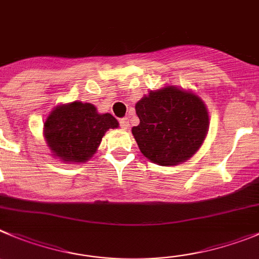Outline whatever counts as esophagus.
Listing matches in <instances>:
<instances>
[{
	"instance_id": "esophagus-1",
	"label": "esophagus",
	"mask_w": 259,
	"mask_h": 259,
	"mask_svg": "<svg viewBox=\"0 0 259 259\" xmlns=\"http://www.w3.org/2000/svg\"><path fill=\"white\" fill-rule=\"evenodd\" d=\"M119 124L123 130H127V128L130 127V120H128V118H122V119L119 120Z\"/></svg>"
}]
</instances>
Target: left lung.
<instances>
[{
    "mask_svg": "<svg viewBox=\"0 0 259 259\" xmlns=\"http://www.w3.org/2000/svg\"><path fill=\"white\" fill-rule=\"evenodd\" d=\"M136 114L140 124L132 128V134L140 151L160 165H177L193 156L209 127L203 101L173 86L142 97Z\"/></svg>",
    "mask_w": 259,
    "mask_h": 259,
    "instance_id": "obj_1",
    "label": "left lung"
}]
</instances>
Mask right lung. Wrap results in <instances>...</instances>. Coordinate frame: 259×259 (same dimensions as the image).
I'll use <instances>...</instances> for the list:
<instances>
[{
    "mask_svg": "<svg viewBox=\"0 0 259 259\" xmlns=\"http://www.w3.org/2000/svg\"><path fill=\"white\" fill-rule=\"evenodd\" d=\"M111 114H99L92 104L74 101L52 110L45 122V137L63 162L84 163L100 145L109 128H117Z\"/></svg>",
    "mask_w": 259,
    "mask_h": 259,
    "instance_id": "1",
    "label": "right lung"
}]
</instances>
